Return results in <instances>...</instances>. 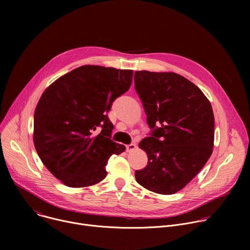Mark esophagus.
Wrapping results in <instances>:
<instances>
[{"mask_svg":"<svg viewBox=\"0 0 250 250\" xmlns=\"http://www.w3.org/2000/svg\"><path fill=\"white\" fill-rule=\"evenodd\" d=\"M125 148H126V151H127V152H130V151H132V150H134V149L136 148V145H134V144H130V145L126 146H125Z\"/></svg>","mask_w":250,"mask_h":250,"instance_id":"34e87169","label":"esophagus"}]
</instances>
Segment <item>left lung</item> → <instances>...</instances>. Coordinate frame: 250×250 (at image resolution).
Returning a JSON list of instances; mask_svg holds the SVG:
<instances>
[{
  "label": "left lung",
  "mask_w": 250,
  "mask_h": 250,
  "mask_svg": "<svg viewBox=\"0 0 250 250\" xmlns=\"http://www.w3.org/2000/svg\"><path fill=\"white\" fill-rule=\"evenodd\" d=\"M134 87L151 129L139 142L148 162L135 171V179L154 193L174 194L211 155L215 119L210 103L195 84L173 72L136 71Z\"/></svg>",
  "instance_id": "left-lung-1"
}]
</instances>
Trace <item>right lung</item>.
Masks as SVG:
<instances>
[{"label": "right lung", "mask_w": 250, "mask_h": 250, "mask_svg": "<svg viewBox=\"0 0 250 250\" xmlns=\"http://www.w3.org/2000/svg\"><path fill=\"white\" fill-rule=\"evenodd\" d=\"M132 74V70L84 65L57 79L41 97L34 112V146L66 186L99 183L111 155L125 150L111 139L113 124L106 113L129 89Z\"/></svg>", "instance_id": "1"}]
</instances>
